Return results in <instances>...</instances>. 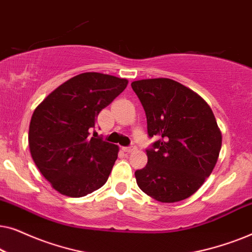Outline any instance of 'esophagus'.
Returning a JSON list of instances; mask_svg holds the SVG:
<instances>
[{
	"label": "esophagus",
	"instance_id": "esophagus-1",
	"mask_svg": "<svg viewBox=\"0 0 252 252\" xmlns=\"http://www.w3.org/2000/svg\"><path fill=\"white\" fill-rule=\"evenodd\" d=\"M123 150L125 151V153H133L134 150H136V147L134 146V144H132V146H129V147H124Z\"/></svg>",
	"mask_w": 252,
	"mask_h": 252
}]
</instances>
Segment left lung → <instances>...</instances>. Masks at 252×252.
I'll return each instance as SVG.
<instances>
[{
	"instance_id": "left-lung-1",
	"label": "left lung",
	"mask_w": 252,
	"mask_h": 252,
	"mask_svg": "<svg viewBox=\"0 0 252 252\" xmlns=\"http://www.w3.org/2000/svg\"><path fill=\"white\" fill-rule=\"evenodd\" d=\"M147 116L148 163L135 171L141 190L158 202L188 198L204 184L218 160L221 132L208 103L167 78L132 82Z\"/></svg>"
}]
</instances>
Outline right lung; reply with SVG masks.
<instances>
[{"label": "right lung", "instance_id": "add662e5", "mask_svg": "<svg viewBox=\"0 0 252 252\" xmlns=\"http://www.w3.org/2000/svg\"><path fill=\"white\" fill-rule=\"evenodd\" d=\"M128 81L86 72L68 79L34 110L29 146L34 163L55 190L82 197L108 180L119 148L94 132L98 113Z\"/></svg>", "mask_w": 252, "mask_h": 252}]
</instances>
